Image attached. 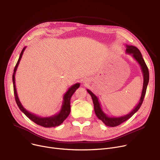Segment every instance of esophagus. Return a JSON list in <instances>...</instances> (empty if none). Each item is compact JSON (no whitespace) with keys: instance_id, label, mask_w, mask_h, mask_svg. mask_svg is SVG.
<instances>
[{"instance_id":"1","label":"esophagus","mask_w":160,"mask_h":160,"mask_svg":"<svg viewBox=\"0 0 160 160\" xmlns=\"http://www.w3.org/2000/svg\"><path fill=\"white\" fill-rule=\"evenodd\" d=\"M84 82L85 83H86V81H85V82Z\"/></svg>"}]
</instances>
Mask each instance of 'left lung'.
Returning <instances> with one entry per match:
<instances>
[{"instance_id":"obj_1","label":"left lung","mask_w":160,"mask_h":160,"mask_svg":"<svg viewBox=\"0 0 160 160\" xmlns=\"http://www.w3.org/2000/svg\"><path fill=\"white\" fill-rule=\"evenodd\" d=\"M126 48H126V53L131 55L139 64L142 71V76H143V85H142V93L139 101L138 104L136 105V106L128 114L124 115L121 117H109L102 111L101 108V105L100 104L98 97L95 94H93V93H92L89 89H87L88 93L91 95L92 100H93L94 110L96 115L100 121H102L105 124V125L110 127H117V126L120 125L121 123L129 119L134 113L138 111L142 103V101H143V99L146 93L147 88L148 86V83L149 81V72L148 67L143 60V58H142V54L139 51V50L136 47L128 45H126Z\"/></svg>"}]
</instances>
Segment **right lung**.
<instances>
[{"label":"right lung","instance_id":"1","mask_svg":"<svg viewBox=\"0 0 160 160\" xmlns=\"http://www.w3.org/2000/svg\"><path fill=\"white\" fill-rule=\"evenodd\" d=\"M27 47H24L22 51L21 52L20 56L19 58V60L17 63L14 70L12 76V80H13V91H14V95L17 104H18L20 110L24 113V114L26 115L27 117L32 121L33 122L36 123L38 125L41 126V127H43L45 128H50V127H58V126L60 125L65 119L67 117L69 116L70 112H71V98L72 95L74 94L75 91L77 90L80 87V83H77L71 86L68 90L67 91L66 93L64 94L63 97V102L62 106L61 108L60 111L58 113L50 117H41L39 116H37L36 115L33 114L28 111H27L26 109H25L22 104L21 103L20 100L19 99L18 93H17V89L15 87V76L17 69H18V67L19 66V62L21 61V59L22 58V56L23 54V52L24 51L25 48Z\"/></svg>","mask_w":160,"mask_h":160}]
</instances>
